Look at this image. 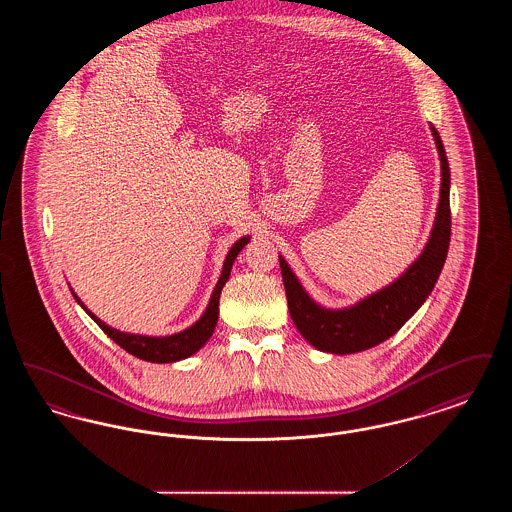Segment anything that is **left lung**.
I'll return each instance as SVG.
<instances>
[{
  "label": "left lung",
  "mask_w": 512,
  "mask_h": 512,
  "mask_svg": "<svg viewBox=\"0 0 512 512\" xmlns=\"http://www.w3.org/2000/svg\"><path fill=\"white\" fill-rule=\"evenodd\" d=\"M430 130L438 147L441 165L436 220L422 253L390 286L370 293L355 305L343 309H326L305 292L286 259L278 255L293 324L297 326L299 334L313 347H317L318 351L351 355L388 340L413 317L434 290L451 240V174L438 130L432 124Z\"/></svg>",
  "instance_id": "obj_1"
}]
</instances>
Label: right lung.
Returning <instances> with one entry per match:
<instances>
[{
  "label": "right lung",
  "mask_w": 512,
  "mask_h": 512,
  "mask_svg": "<svg viewBox=\"0 0 512 512\" xmlns=\"http://www.w3.org/2000/svg\"><path fill=\"white\" fill-rule=\"evenodd\" d=\"M249 236L240 238L236 244L230 247L226 259H224V265H222V272H220L219 282L215 286V290L211 293V299L207 303V309L201 317L195 320L194 324L182 332H176L171 336H144V334H130V332H121L109 324H105L101 318L96 317L82 301L80 297L74 293L73 297L78 301V305L92 317V320L98 324L99 328L115 341L119 343L124 351H128L130 355L147 361V363H176V361H182V359H188L192 357L194 353H197L207 340L213 336L215 332V326H217V320H219V301L220 292L224 288V284L228 282L230 278V270L232 265L238 257V253L244 249L245 245L249 244Z\"/></svg>",
  "instance_id": "right-lung-1"
}]
</instances>
